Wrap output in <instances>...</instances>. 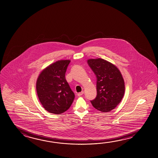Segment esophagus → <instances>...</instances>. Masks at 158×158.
Masks as SVG:
<instances>
[{
    "label": "esophagus",
    "mask_w": 158,
    "mask_h": 158,
    "mask_svg": "<svg viewBox=\"0 0 158 158\" xmlns=\"http://www.w3.org/2000/svg\"><path fill=\"white\" fill-rule=\"evenodd\" d=\"M84 94V91H81V92H80V93H79L78 94V97H80V96H81L82 95H83Z\"/></svg>",
    "instance_id": "1"
}]
</instances>
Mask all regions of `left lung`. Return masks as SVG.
Instances as JSON below:
<instances>
[{
  "mask_svg": "<svg viewBox=\"0 0 158 158\" xmlns=\"http://www.w3.org/2000/svg\"><path fill=\"white\" fill-rule=\"evenodd\" d=\"M87 63L97 78V97L90 101L91 104L102 112L112 110L124 94L121 73L114 65L102 59H89Z\"/></svg>",
  "mask_w": 158,
  "mask_h": 158,
  "instance_id": "obj_1",
  "label": "left lung"
}]
</instances>
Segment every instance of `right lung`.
<instances>
[{
	"label": "right lung",
	"mask_w": 158,
	"mask_h": 158,
	"mask_svg": "<svg viewBox=\"0 0 158 158\" xmlns=\"http://www.w3.org/2000/svg\"><path fill=\"white\" fill-rule=\"evenodd\" d=\"M70 60H59L42 71L36 81L39 100L49 113L59 114L72 105L75 95L65 79V73Z\"/></svg>",
	"instance_id": "add662e5"
}]
</instances>
